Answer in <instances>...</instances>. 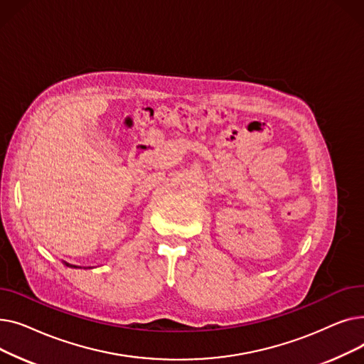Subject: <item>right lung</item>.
Masks as SVG:
<instances>
[{
  "instance_id": "1",
  "label": "right lung",
  "mask_w": 364,
  "mask_h": 364,
  "mask_svg": "<svg viewBox=\"0 0 364 364\" xmlns=\"http://www.w3.org/2000/svg\"><path fill=\"white\" fill-rule=\"evenodd\" d=\"M66 265H68V267H75V265H70V264H68V262H66ZM75 269H76V267H75Z\"/></svg>"
}]
</instances>
